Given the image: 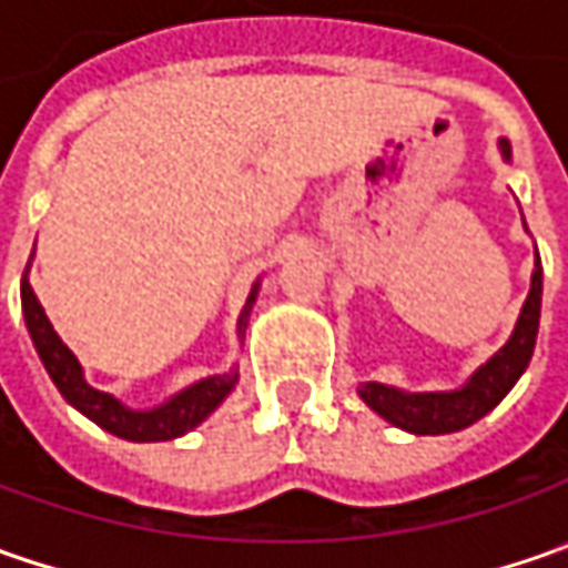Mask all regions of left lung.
Wrapping results in <instances>:
<instances>
[{
	"instance_id": "obj_1",
	"label": "left lung",
	"mask_w": 568,
	"mask_h": 568,
	"mask_svg": "<svg viewBox=\"0 0 568 568\" xmlns=\"http://www.w3.org/2000/svg\"><path fill=\"white\" fill-rule=\"evenodd\" d=\"M499 151L506 161H513V148L506 139H499ZM540 294H544V268L537 258L535 272H531V291L521 306V316L515 322L513 338L506 341L462 388H455V392H402V388H392L382 382H363L361 398L388 424L402 426L417 436H439V433H455V429L477 424L484 414H490L493 407L509 395V388L531 363L537 325H540Z\"/></svg>"
}]
</instances>
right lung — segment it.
I'll return each mask as SVG.
<instances>
[{
	"mask_svg": "<svg viewBox=\"0 0 568 568\" xmlns=\"http://www.w3.org/2000/svg\"><path fill=\"white\" fill-rule=\"evenodd\" d=\"M255 294H258V281L252 284L246 310L240 316V335L246 328V316H250L252 303H255ZM21 310H24V322H28L33 347H37V354H40V361L47 366L53 385L62 392V398L72 404V407H78L84 417H91L94 424L103 426L106 433H113L120 439H129V443H164V439L183 436V433H189V429H195V426L202 424L207 414L233 392V385H236V369H230L224 376H207V379L189 385V388H183L180 395H173L161 407L132 410L120 398H113V395H106L100 388H91L84 382L81 363L62 344V338L55 335L50 318H47L43 306H40V300L33 296L28 272L21 277Z\"/></svg>",
	"mask_w": 568,
	"mask_h": 568,
	"instance_id": "obj_1",
	"label": "right lung"
}]
</instances>
